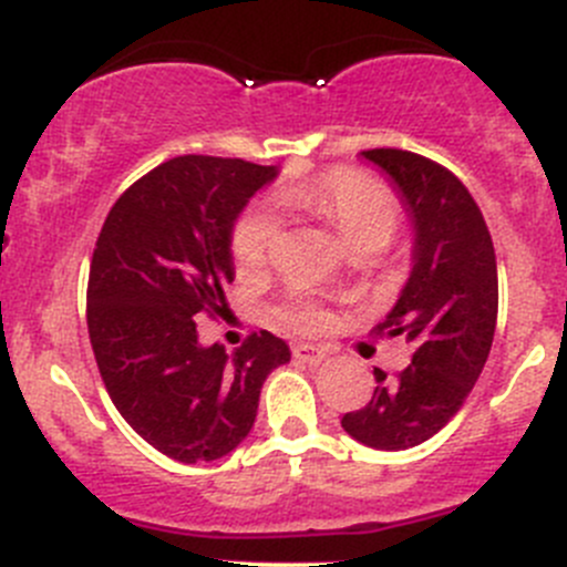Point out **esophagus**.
I'll use <instances>...</instances> for the list:
<instances>
[{"label": "esophagus", "instance_id": "1", "mask_svg": "<svg viewBox=\"0 0 567 567\" xmlns=\"http://www.w3.org/2000/svg\"><path fill=\"white\" fill-rule=\"evenodd\" d=\"M293 357L299 359V362H305V364H310V368H316V364H320L326 357H329V348L310 346V342H299V346H293Z\"/></svg>", "mask_w": 567, "mask_h": 567}]
</instances>
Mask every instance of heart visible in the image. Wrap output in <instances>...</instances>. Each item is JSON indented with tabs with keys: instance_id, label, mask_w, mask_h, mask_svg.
<instances>
[{
	"instance_id": "1",
	"label": "heart",
	"mask_w": 567,
	"mask_h": 567,
	"mask_svg": "<svg viewBox=\"0 0 567 567\" xmlns=\"http://www.w3.org/2000/svg\"><path fill=\"white\" fill-rule=\"evenodd\" d=\"M277 199L288 208L310 214L326 221L340 236L346 247L364 241V238H381L390 241L398 230L400 210L398 203L379 181L359 169H329V173L310 177V181L290 183L279 188ZM279 236V221L262 205L249 208L233 227V257L241 274H257L268 262L274 241ZM277 318L285 326L299 331L323 329L326 310L312 293H293L277 310Z\"/></svg>"
}]
</instances>
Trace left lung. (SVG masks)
Segmentation results:
<instances>
[{
  "mask_svg": "<svg viewBox=\"0 0 567 567\" xmlns=\"http://www.w3.org/2000/svg\"><path fill=\"white\" fill-rule=\"evenodd\" d=\"M362 158L390 175L414 227L411 274L379 331L405 334L416 348L398 379L373 370V398L342 416V427L394 453L436 436L477 384L494 342L499 279L488 227L458 177L394 147L362 151Z\"/></svg>",
  "mask_w": 567,
  "mask_h": 567,
  "instance_id": "1",
  "label": "left lung"
}]
</instances>
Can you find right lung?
Wrapping results in <instances>:
<instances>
[{"label": "right lung", "instance_id": "obj_1", "mask_svg": "<svg viewBox=\"0 0 567 567\" xmlns=\"http://www.w3.org/2000/svg\"><path fill=\"white\" fill-rule=\"evenodd\" d=\"M277 167L177 156L120 194L95 241L87 329L109 398L147 444L181 463L233 453L262 381L290 362L271 331L236 353L199 346L197 318L225 310L233 227Z\"/></svg>", "mask_w": 567, "mask_h": 567}]
</instances>
